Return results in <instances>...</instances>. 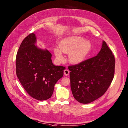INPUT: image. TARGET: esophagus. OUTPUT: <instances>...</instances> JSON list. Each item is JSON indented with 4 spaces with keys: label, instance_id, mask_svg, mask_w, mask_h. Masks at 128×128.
<instances>
[{
    "label": "esophagus",
    "instance_id": "esophagus-1",
    "mask_svg": "<svg viewBox=\"0 0 128 128\" xmlns=\"http://www.w3.org/2000/svg\"><path fill=\"white\" fill-rule=\"evenodd\" d=\"M69 72H70V71H69L68 69H65V70H64V74H65L66 76H67L69 75Z\"/></svg>",
    "mask_w": 128,
    "mask_h": 128
}]
</instances>
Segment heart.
Returning a JSON list of instances; mask_svg holds the SVG:
<instances>
[{
	"instance_id": "heart-1",
	"label": "heart",
	"mask_w": 128,
	"mask_h": 128,
	"mask_svg": "<svg viewBox=\"0 0 128 128\" xmlns=\"http://www.w3.org/2000/svg\"><path fill=\"white\" fill-rule=\"evenodd\" d=\"M59 48L54 49V54L58 62L64 60L63 52L69 54V60L71 63L78 64L86 57L91 48V44L79 36H71L61 40L59 44Z\"/></svg>"
}]
</instances>
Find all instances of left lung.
Wrapping results in <instances>:
<instances>
[{"mask_svg": "<svg viewBox=\"0 0 128 128\" xmlns=\"http://www.w3.org/2000/svg\"><path fill=\"white\" fill-rule=\"evenodd\" d=\"M114 67V55L104 41L96 56L69 66L70 86L75 99L88 104L103 95L113 80Z\"/></svg>", "mask_w": 128, "mask_h": 128, "instance_id": "8db88e82", "label": "left lung"}]
</instances>
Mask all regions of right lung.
<instances>
[{
	"mask_svg": "<svg viewBox=\"0 0 128 128\" xmlns=\"http://www.w3.org/2000/svg\"><path fill=\"white\" fill-rule=\"evenodd\" d=\"M36 40L32 33L21 43L16 56V74L31 97L43 101L52 96L54 84L63 76L65 67L54 65L50 52L36 46Z\"/></svg>",
	"mask_w": 128,
	"mask_h": 128,
	"instance_id": "right-lung-1",
	"label": "right lung"
}]
</instances>
